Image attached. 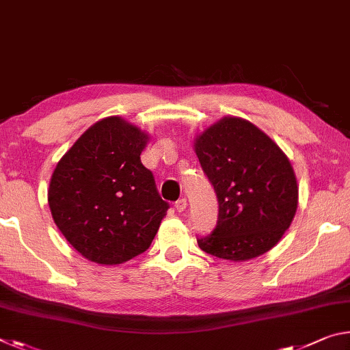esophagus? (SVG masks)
<instances>
[{"mask_svg": "<svg viewBox=\"0 0 350 350\" xmlns=\"http://www.w3.org/2000/svg\"><path fill=\"white\" fill-rule=\"evenodd\" d=\"M187 205H188L187 199H185V198H182V199H179V200H176V204H174V208H176L177 211H179V213H182V211H185Z\"/></svg>", "mask_w": 350, "mask_h": 350, "instance_id": "34e87169", "label": "esophagus"}]
</instances>
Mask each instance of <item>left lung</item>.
<instances>
[{
	"label": "left lung",
	"mask_w": 350,
	"mask_h": 350,
	"mask_svg": "<svg viewBox=\"0 0 350 350\" xmlns=\"http://www.w3.org/2000/svg\"><path fill=\"white\" fill-rule=\"evenodd\" d=\"M194 151L219 202L216 228L198 238L200 250L236 262L267 253L298 208V183L286 154L239 117L205 129Z\"/></svg>",
	"instance_id": "left-lung-1"
}]
</instances>
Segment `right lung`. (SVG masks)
<instances>
[{"label": "right lung", "instance_id": "1", "mask_svg": "<svg viewBox=\"0 0 350 350\" xmlns=\"http://www.w3.org/2000/svg\"><path fill=\"white\" fill-rule=\"evenodd\" d=\"M148 139L122 117H106L52 173L47 202L54 222L92 262L116 265L148 250L170 208L140 161Z\"/></svg>", "mask_w": 350, "mask_h": 350}]
</instances>
